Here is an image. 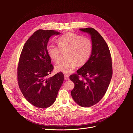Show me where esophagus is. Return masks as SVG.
I'll return each instance as SVG.
<instances>
[{"label":"esophagus","mask_w":133,"mask_h":133,"mask_svg":"<svg viewBox=\"0 0 133 133\" xmlns=\"http://www.w3.org/2000/svg\"><path fill=\"white\" fill-rule=\"evenodd\" d=\"M64 77H65V81H67V80H69V79L68 75H65Z\"/></svg>","instance_id":"esophagus-1"}]
</instances>
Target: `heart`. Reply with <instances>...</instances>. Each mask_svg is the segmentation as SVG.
<instances>
[{
    "label": "heart",
    "mask_w": 133,
    "mask_h": 133,
    "mask_svg": "<svg viewBox=\"0 0 133 133\" xmlns=\"http://www.w3.org/2000/svg\"><path fill=\"white\" fill-rule=\"evenodd\" d=\"M58 46L48 45L47 53L50 58L55 63L59 62L63 52L67 51L66 60L55 66L57 72L69 74L78 65H84L89 59L92 44L89 38L73 33L62 35L57 40Z\"/></svg>",
    "instance_id": "1"
}]
</instances>
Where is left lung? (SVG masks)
Listing matches in <instances>:
<instances>
[{"label": "left lung", "mask_w": 133, "mask_h": 133, "mask_svg": "<svg viewBox=\"0 0 133 133\" xmlns=\"http://www.w3.org/2000/svg\"><path fill=\"white\" fill-rule=\"evenodd\" d=\"M90 35L92 51L88 61L69 78L75 84L71 91L74 101L84 107L98 103L105 94L110 82L112 68L108 46L100 34L92 28H81ZM81 75L83 79H79Z\"/></svg>", "instance_id": "left-lung-1"}]
</instances>
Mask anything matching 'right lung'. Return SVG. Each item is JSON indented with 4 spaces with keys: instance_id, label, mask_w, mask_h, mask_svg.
I'll use <instances>...</instances> for the list:
<instances>
[{
    "instance_id": "add662e5",
    "label": "right lung",
    "mask_w": 133,
    "mask_h": 133,
    "mask_svg": "<svg viewBox=\"0 0 133 133\" xmlns=\"http://www.w3.org/2000/svg\"><path fill=\"white\" fill-rule=\"evenodd\" d=\"M59 34L53 30L36 31L25 44L20 56L17 68L19 87L26 100L37 107L51 106L64 82L62 72L47 77L54 69L47 44L51 36Z\"/></svg>"
}]
</instances>
